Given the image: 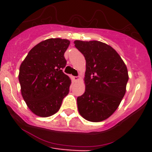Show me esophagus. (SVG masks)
<instances>
[{
  "instance_id": "1",
  "label": "esophagus",
  "mask_w": 152,
  "mask_h": 152,
  "mask_svg": "<svg viewBox=\"0 0 152 152\" xmlns=\"http://www.w3.org/2000/svg\"><path fill=\"white\" fill-rule=\"evenodd\" d=\"M73 79L75 81H77L78 80H80V77L79 76H75V77H73Z\"/></svg>"
}]
</instances>
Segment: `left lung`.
<instances>
[{"label": "left lung", "instance_id": "1", "mask_svg": "<svg viewBox=\"0 0 152 152\" xmlns=\"http://www.w3.org/2000/svg\"><path fill=\"white\" fill-rule=\"evenodd\" d=\"M75 45L86 60L85 92L77 98L79 113L88 121L105 120L126 94L127 68L116 51L102 42L75 40Z\"/></svg>", "mask_w": 152, "mask_h": 152}]
</instances>
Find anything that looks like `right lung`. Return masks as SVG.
<instances>
[{"mask_svg":"<svg viewBox=\"0 0 152 152\" xmlns=\"http://www.w3.org/2000/svg\"><path fill=\"white\" fill-rule=\"evenodd\" d=\"M70 41L49 39L35 45L20 67L19 81L26 105L36 116L48 117L58 111L69 93L71 79L62 72Z\"/></svg>","mask_w":152,"mask_h":152,"instance_id":"1","label":"right lung"}]
</instances>
